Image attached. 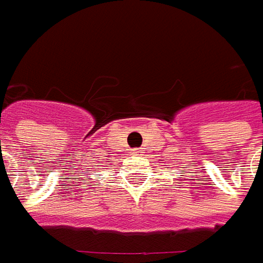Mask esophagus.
<instances>
[{"mask_svg": "<svg viewBox=\"0 0 263 263\" xmlns=\"http://www.w3.org/2000/svg\"><path fill=\"white\" fill-rule=\"evenodd\" d=\"M130 153H132L133 156H142L141 148H133V149H130Z\"/></svg>", "mask_w": 263, "mask_h": 263, "instance_id": "esophagus-1", "label": "esophagus"}]
</instances>
